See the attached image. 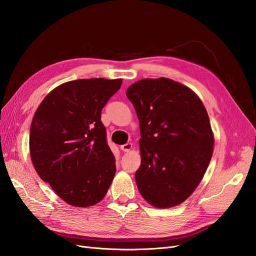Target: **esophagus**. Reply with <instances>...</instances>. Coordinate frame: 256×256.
I'll use <instances>...</instances> for the list:
<instances>
[{"label": "esophagus", "mask_w": 256, "mask_h": 256, "mask_svg": "<svg viewBox=\"0 0 256 256\" xmlns=\"http://www.w3.org/2000/svg\"><path fill=\"white\" fill-rule=\"evenodd\" d=\"M131 148H132V144L131 143H126V144L120 145V150L122 152H129Z\"/></svg>", "instance_id": "obj_1"}]
</instances>
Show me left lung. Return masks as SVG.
Returning <instances> with one entry per match:
<instances>
[{"label": "left lung", "instance_id": "1", "mask_svg": "<svg viewBox=\"0 0 256 256\" xmlns=\"http://www.w3.org/2000/svg\"><path fill=\"white\" fill-rule=\"evenodd\" d=\"M126 95L140 122L138 191L154 207L182 203L212 156L214 134L203 102L189 88L168 78L138 81Z\"/></svg>", "mask_w": 256, "mask_h": 256}]
</instances>
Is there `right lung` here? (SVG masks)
Segmentation results:
<instances>
[{
	"label": "right lung",
	"instance_id": "right-lung-1",
	"mask_svg": "<svg viewBox=\"0 0 256 256\" xmlns=\"http://www.w3.org/2000/svg\"><path fill=\"white\" fill-rule=\"evenodd\" d=\"M122 82L104 78L66 82L50 92L34 114L30 159L42 180L69 205H95L110 188L116 166L102 111Z\"/></svg>",
	"mask_w": 256,
	"mask_h": 256
}]
</instances>
